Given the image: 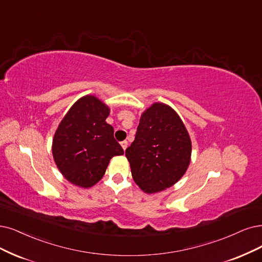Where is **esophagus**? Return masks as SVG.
<instances>
[{"label": "esophagus", "mask_w": 262, "mask_h": 262, "mask_svg": "<svg viewBox=\"0 0 262 262\" xmlns=\"http://www.w3.org/2000/svg\"><path fill=\"white\" fill-rule=\"evenodd\" d=\"M121 146H122L123 150L125 151V150H126V148H127V146H128V142L126 141V140H124V141H122V142H121Z\"/></svg>", "instance_id": "34e87169"}]
</instances>
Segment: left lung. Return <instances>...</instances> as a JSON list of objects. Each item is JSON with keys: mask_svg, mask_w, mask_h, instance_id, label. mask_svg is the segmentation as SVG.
<instances>
[{"mask_svg": "<svg viewBox=\"0 0 262 262\" xmlns=\"http://www.w3.org/2000/svg\"><path fill=\"white\" fill-rule=\"evenodd\" d=\"M190 135L168 104L154 102L140 116L135 140L125 151L134 181L152 194L175 185L191 162Z\"/></svg>", "mask_w": 262, "mask_h": 262, "instance_id": "1", "label": "left lung"}]
</instances>
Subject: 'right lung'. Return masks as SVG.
I'll return each mask as SVG.
<instances>
[{
	"label": "right lung",
	"instance_id": "obj_1",
	"mask_svg": "<svg viewBox=\"0 0 262 262\" xmlns=\"http://www.w3.org/2000/svg\"><path fill=\"white\" fill-rule=\"evenodd\" d=\"M110 108L93 95L75 101L58 125L53 138V158L62 176L81 188L95 186L110 160L124 151L105 119Z\"/></svg>",
	"mask_w": 262,
	"mask_h": 262
}]
</instances>
